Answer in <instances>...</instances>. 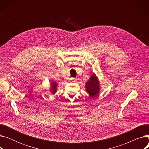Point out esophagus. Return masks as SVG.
<instances>
[{"instance_id":"esophagus-1","label":"esophagus","mask_w":149,"mask_h":149,"mask_svg":"<svg viewBox=\"0 0 149 149\" xmlns=\"http://www.w3.org/2000/svg\"><path fill=\"white\" fill-rule=\"evenodd\" d=\"M70 80H71L72 81H76V79H74V78H72V79H70Z\"/></svg>"}]
</instances>
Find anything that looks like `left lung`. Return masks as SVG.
I'll return each instance as SVG.
<instances>
[{"instance_id":"obj_1","label":"left lung","mask_w":149,"mask_h":149,"mask_svg":"<svg viewBox=\"0 0 149 149\" xmlns=\"http://www.w3.org/2000/svg\"><path fill=\"white\" fill-rule=\"evenodd\" d=\"M86 89L91 97L96 96L99 92L100 84L95 74L91 75L89 80L86 83Z\"/></svg>"}]
</instances>
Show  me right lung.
Here are the masks:
<instances>
[{"instance_id":"obj_1","label":"right lung","mask_w":149,"mask_h":149,"mask_svg":"<svg viewBox=\"0 0 149 149\" xmlns=\"http://www.w3.org/2000/svg\"><path fill=\"white\" fill-rule=\"evenodd\" d=\"M51 93H54L57 91V86H58V84L56 82H55V81L51 82Z\"/></svg>"}]
</instances>
